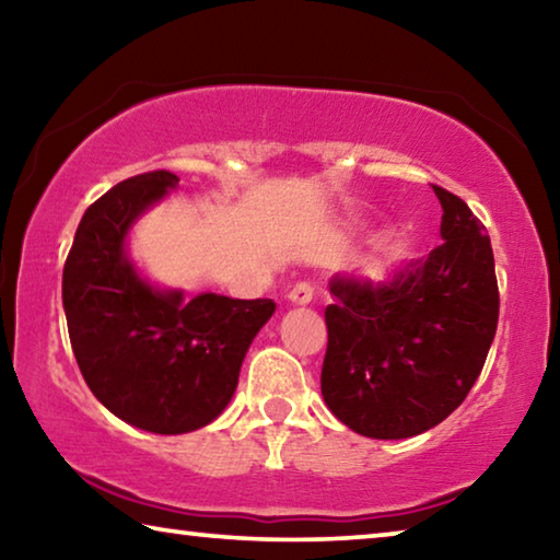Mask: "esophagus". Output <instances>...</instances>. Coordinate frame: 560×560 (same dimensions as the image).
<instances>
[{"label":"esophagus","instance_id":"1","mask_svg":"<svg viewBox=\"0 0 560 560\" xmlns=\"http://www.w3.org/2000/svg\"><path fill=\"white\" fill-rule=\"evenodd\" d=\"M289 301L296 303V306H306V303L314 301V283H311V281H299L296 287L289 291Z\"/></svg>","mask_w":560,"mask_h":560}]
</instances>
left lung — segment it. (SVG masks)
<instances>
[{
  "label": "left lung",
  "mask_w": 560,
  "mask_h": 560,
  "mask_svg": "<svg viewBox=\"0 0 560 560\" xmlns=\"http://www.w3.org/2000/svg\"><path fill=\"white\" fill-rule=\"evenodd\" d=\"M442 244L373 283L334 277L320 393L350 430L415 438L450 417L485 368L499 320L494 252L467 202L434 185Z\"/></svg>",
  "instance_id": "obj_1"
}]
</instances>
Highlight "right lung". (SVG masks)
Here are the masks:
<instances>
[{
  "instance_id": "right-lung-1",
  "label": "right lung",
  "mask_w": 560,
  "mask_h": 560,
  "mask_svg": "<svg viewBox=\"0 0 560 560\" xmlns=\"http://www.w3.org/2000/svg\"><path fill=\"white\" fill-rule=\"evenodd\" d=\"M179 177L153 170L93 202L63 264L69 338L91 393L132 428L200 430L230 405L242 360L271 318V299L153 289L126 257V234Z\"/></svg>"
}]
</instances>
